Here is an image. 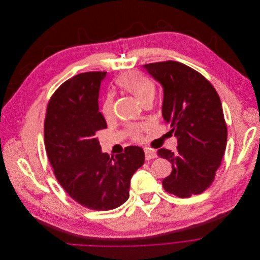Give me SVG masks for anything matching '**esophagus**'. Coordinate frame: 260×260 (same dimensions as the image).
<instances>
[{"instance_id":"34e87169","label":"esophagus","mask_w":260,"mask_h":260,"mask_svg":"<svg viewBox=\"0 0 260 260\" xmlns=\"http://www.w3.org/2000/svg\"><path fill=\"white\" fill-rule=\"evenodd\" d=\"M144 154H145V160L146 161L154 159L155 157H157V153H155V151L151 148H144Z\"/></svg>"}]
</instances>
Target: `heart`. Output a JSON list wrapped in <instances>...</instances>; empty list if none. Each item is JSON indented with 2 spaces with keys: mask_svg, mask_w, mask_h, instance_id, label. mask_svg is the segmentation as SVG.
Returning a JSON list of instances; mask_svg holds the SVG:
<instances>
[{
  "mask_svg": "<svg viewBox=\"0 0 260 260\" xmlns=\"http://www.w3.org/2000/svg\"><path fill=\"white\" fill-rule=\"evenodd\" d=\"M117 85L123 90L133 94L143 106L145 103L151 102L154 98L155 86L153 82L137 72H131L123 75L117 80ZM101 113L107 120L114 117V96L112 94H109L106 99L103 100ZM130 134L134 139L139 140L141 138V128L137 126L131 127Z\"/></svg>",
  "mask_w": 260,
  "mask_h": 260,
  "instance_id": "obj_1",
  "label": "heart"
}]
</instances>
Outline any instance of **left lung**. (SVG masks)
<instances>
[{
  "instance_id": "1",
  "label": "left lung",
  "mask_w": 260,
  "mask_h": 260,
  "mask_svg": "<svg viewBox=\"0 0 260 260\" xmlns=\"http://www.w3.org/2000/svg\"><path fill=\"white\" fill-rule=\"evenodd\" d=\"M143 68L163 86V118L178 143L175 151L158 150L172 164L163 187L178 198L200 194L214 181L226 147L220 98L208 80L183 63L168 60Z\"/></svg>"
}]
</instances>
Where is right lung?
I'll return each instance as SVG.
<instances>
[{"mask_svg":"<svg viewBox=\"0 0 260 260\" xmlns=\"http://www.w3.org/2000/svg\"><path fill=\"white\" fill-rule=\"evenodd\" d=\"M107 72L79 74L51 96L44 140L54 175L69 196L91 210L117 208L129 198L130 180L144 151L128 146L116 158L101 151L96 133L107 128L99 112L100 84Z\"/></svg>","mask_w":260,"mask_h":260,"instance_id":"obj_1","label":"right lung"}]
</instances>
